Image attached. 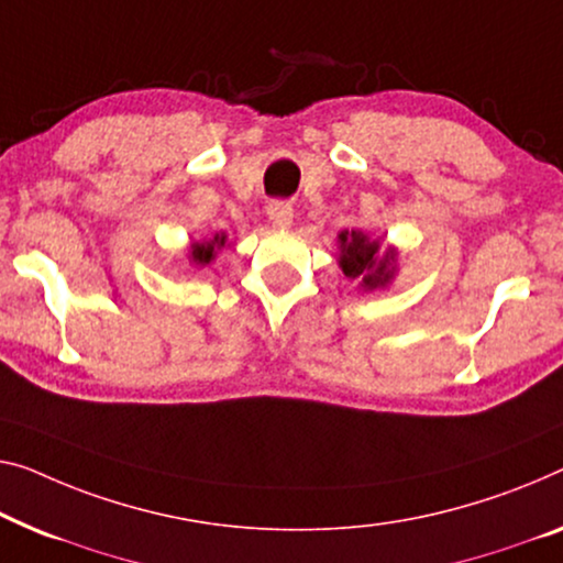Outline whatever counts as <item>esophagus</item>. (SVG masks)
<instances>
[{
	"label": "esophagus",
	"instance_id": "34e87169",
	"mask_svg": "<svg viewBox=\"0 0 563 563\" xmlns=\"http://www.w3.org/2000/svg\"><path fill=\"white\" fill-rule=\"evenodd\" d=\"M267 217H271V222L275 224V228H288V224L292 222V207L288 205V201L275 199L267 205Z\"/></svg>",
	"mask_w": 563,
	"mask_h": 563
}]
</instances>
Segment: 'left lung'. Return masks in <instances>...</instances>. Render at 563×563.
<instances>
[{"instance_id":"left-lung-1","label":"left lung","mask_w":563,"mask_h":563,"mask_svg":"<svg viewBox=\"0 0 563 563\" xmlns=\"http://www.w3.org/2000/svg\"><path fill=\"white\" fill-rule=\"evenodd\" d=\"M339 265L346 278L362 280V285L368 290L382 288V285L391 280L394 253L389 250L387 255L379 257V240H368L364 232L346 230L339 234Z\"/></svg>"}]
</instances>
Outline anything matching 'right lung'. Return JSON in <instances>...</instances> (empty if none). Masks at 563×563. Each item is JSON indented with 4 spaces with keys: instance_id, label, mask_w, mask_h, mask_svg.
Masks as SVG:
<instances>
[{
    "instance_id": "1",
    "label": "right lung",
    "mask_w": 563,
    "mask_h": 563,
    "mask_svg": "<svg viewBox=\"0 0 563 563\" xmlns=\"http://www.w3.org/2000/svg\"><path fill=\"white\" fill-rule=\"evenodd\" d=\"M220 247H224V234H217L212 242H195L191 245V257H195V263L207 265L214 257V250Z\"/></svg>"
}]
</instances>
